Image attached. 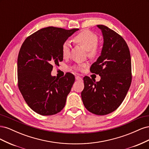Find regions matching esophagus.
Returning a JSON list of instances; mask_svg holds the SVG:
<instances>
[{
	"label": "esophagus",
	"instance_id": "1",
	"mask_svg": "<svg viewBox=\"0 0 149 149\" xmlns=\"http://www.w3.org/2000/svg\"><path fill=\"white\" fill-rule=\"evenodd\" d=\"M75 79H76V81H82V78L79 76H76Z\"/></svg>",
	"mask_w": 149,
	"mask_h": 149
}]
</instances>
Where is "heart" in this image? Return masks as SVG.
<instances>
[{
  "mask_svg": "<svg viewBox=\"0 0 149 149\" xmlns=\"http://www.w3.org/2000/svg\"><path fill=\"white\" fill-rule=\"evenodd\" d=\"M74 42L79 45L86 49L88 55L90 57L96 56L99 53V47L97 46L98 38L97 35L89 30H84L76 35L73 38ZM61 53L63 58H66L70 56V44L68 41L65 42L62 45ZM76 70H79V66H75Z\"/></svg>",
  "mask_w": 149,
  "mask_h": 149,
  "instance_id": "heart-1",
  "label": "heart"
}]
</instances>
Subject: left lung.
Here are the masks:
<instances>
[{
	"instance_id": "8db88e82",
	"label": "left lung",
	"mask_w": 149,
	"mask_h": 149,
	"mask_svg": "<svg viewBox=\"0 0 149 149\" xmlns=\"http://www.w3.org/2000/svg\"><path fill=\"white\" fill-rule=\"evenodd\" d=\"M103 37V45L91 73L101 76L100 81L85 76L81 94L88 111L96 115H106L116 110L124 101L132 81L131 58L124 38L107 26L98 25Z\"/></svg>"
}]
</instances>
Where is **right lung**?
I'll return each mask as SVG.
<instances>
[{"mask_svg": "<svg viewBox=\"0 0 149 149\" xmlns=\"http://www.w3.org/2000/svg\"><path fill=\"white\" fill-rule=\"evenodd\" d=\"M78 29L48 26L36 31L22 44L17 60L18 86L28 106L37 113L51 116L65 106L74 82L73 74L58 78L51 74L53 65L63 60L62 45Z\"/></svg>", "mask_w": 149, "mask_h": 149, "instance_id": "1", "label": "right lung"}]
</instances>
